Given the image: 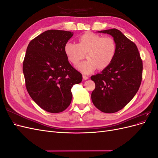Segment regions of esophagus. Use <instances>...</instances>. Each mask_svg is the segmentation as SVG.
I'll list each match as a JSON object with an SVG mask.
<instances>
[{
	"label": "esophagus",
	"mask_w": 158,
	"mask_h": 158,
	"mask_svg": "<svg viewBox=\"0 0 158 158\" xmlns=\"http://www.w3.org/2000/svg\"><path fill=\"white\" fill-rule=\"evenodd\" d=\"M88 78H89L88 76H85V75H83V80H88Z\"/></svg>",
	"instance_id": "1"
}]
</instances>
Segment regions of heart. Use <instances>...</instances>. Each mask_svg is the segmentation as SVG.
I'll return each instance as SVG.
<instances>
[{
	"mask_svg": "<svg viewBox=\"0 0 158 158\" xmlns=\"http://www.w3.org/2000/svg\"><path fill=\"white\" fill-rule=\"evenodd\" d=\"M117 44L113 37L85 33L80 36L78 44L67 42L64 51L68 60L73 65H77L86 54L88 60L77 66V69L83 74L93 73L98 68L102 70L110 65L117 53Z\"/></svg>",
	"mask_w": 158,
	"mask_h": 158,
	"instance_id": "1",
	"label": "heart"
}]
</instances>
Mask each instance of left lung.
Listing matches in <instances>:
<instances>
[{
	"instance_id": "1",
	"label": "left lung",
	"mask_w": 158,
	"mask_h": 158,
	"mask_svg": "<svg viewBox=\"0 0 158 158\" xmlns=\"http://www.w3.org/2000/svg\"><path fill=\"white\" fill-rule=\"evenodd\" d=\"M98 32L111 35L117 49L108 67L91 76L95 84L91 97L100 111L113 113L125 107L137 93L142 82V60L136 44L121 31L113 28Z\"/></svg>"
}]
</instances>
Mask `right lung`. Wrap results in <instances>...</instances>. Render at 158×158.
I'll return each mask as SVG.
<instances>
[{"mask_svg":"<svg viewBox=\"0 0 158 158\" xmlns=\"http://www.w3.org/2000/svg\"><path fill=\"white\" fill-rule=\"evenodd\" d=\"M73 32L50 30L32 40L23 62V73L28 94L45 111L57 113L71 103V88L82 80L66 57L64 45Z\"/></svg>","mask_w":158,"mask_h":158,"instance_id":"add662e5","label":"right lung"}]
</instances>
